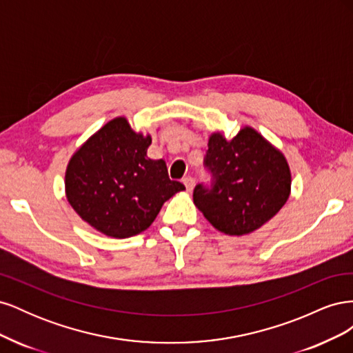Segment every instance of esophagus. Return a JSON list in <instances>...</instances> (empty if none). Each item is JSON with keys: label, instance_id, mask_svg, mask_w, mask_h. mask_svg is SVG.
<instances>
[{"label": "esophagus", "instance_id": "obj_1", "mask_svg": "<svg viewBox=\"0 0 353 353\" xmlns=\"http://www.w3.org/2000/svg\"><path fill=\"white\" fill-rule=\"evenodd\" d=\"M183 183H184V185L187 187V190L191 191V190H193V187H194V178H193V176H185V178L183 179Z\"/></svg>", "mask_w": 353, "mask_h": 353}]
</instances>
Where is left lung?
Listing matches in <instances>:
<instances>
[{"mask_svg": "<svg viewBox=\"0 0 353 353\" xmlns=\"http://www.w3.org/2000/svg\"><path fill=\"white\" fill-rule=\"evenodd\" d=\"M205 156L210 184H197L194 205L228 236L261 228L285 205L292 175L285 157L252 128L227 141L212 134Z\"/></svg>", "mask_w": 353, "mask_h": 353, "instance_id": "8db88e82", "label": "left lung"}]
</instances>
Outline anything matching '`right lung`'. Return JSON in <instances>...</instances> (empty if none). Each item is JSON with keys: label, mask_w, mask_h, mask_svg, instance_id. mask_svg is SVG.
I'll use <instances>...</instances> for the list:
<instances>
[{"label": "right lung", "mask_w": 353, "mask_h": 353, "mask_svg": "<svg viewBox=\"0 0 353 353\" xmlns=\"http://www.w3.org/2000/svg\"><path fill=\"white\" fill-rule=\"evenodd\" d=\"M152 137L131 130L125 117L105 123L70 159L66 196L91 227L114 239L147 230L163 203L185 190L168 175L165 160L147 157Z\"/></svg>", "instance_id": "obj_1"}]
</instances>
